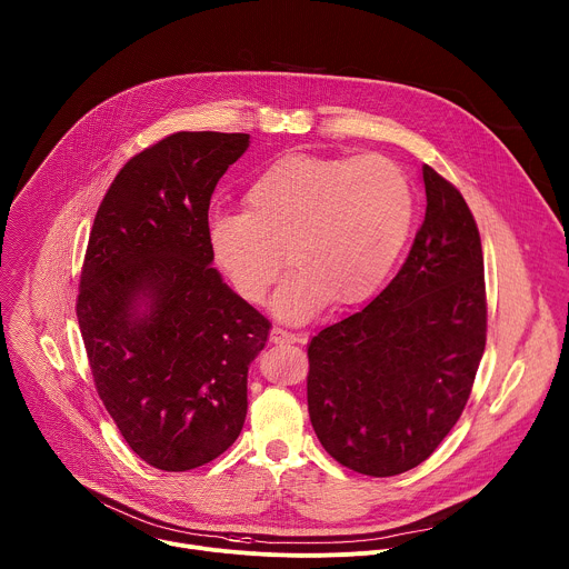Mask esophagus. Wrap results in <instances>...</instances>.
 Listing matches in <instances>:
<instances>
[{
    "label": "esophagus",
    "instance_id": "1",
    "mask_svg": "<svg viewBox=\"0 0 569 569\" xmlns=\"http://www.w3.org/2000/svg\"><path fill=\"white\" fill-rule=\"evenodd\" d=\"M270 342L272 345H292V342H297V338L286 333V331H281V329H272L270 331Z\"/></svg>",
    "mask_w": 569,
    "mask_h": 569
}]
</instances>
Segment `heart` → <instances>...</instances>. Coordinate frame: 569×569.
I'll use <instances>...</instances> for the list:
<instances>
[{"instance_id": "obj_1", "label": "heart", "mask_w": 569, "mask_h": 569, "mask_svg": "<svg viewBox=\"0 0 569 569\" xmlns=\"http://www.w3.org/2000/svg\"><path fill=\"white\" fill-rule=\"evenodd\" d=\"M242 207V213H209L211 259L240 299L261 303L286 254L292 272L272 299L286 323L312 319L329 301L336 308L367 301L415 220L410 180L382 154L281 157L252 180Z\"/></svg>"}]
</instances>
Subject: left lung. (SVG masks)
I'll use <instances>...</instances> for the list:
<instances>
[{"label": "left lung", "mask_w": 569, "mask_h": 569, "mask_svg": "<svg viewBox=\"0 0 569 569\" xmlns=\"http://www.w3.org/2000/svg\"><path fill=\"white\" fill-rule=\"evenodd\" d=\"M410 257L362 310L308 345V415L342 466L391 477L426 461L461 417L486 345L483 257L461 193L421 167Z\"/></svg>", "instance_id": "obj_1"}]
</instances>
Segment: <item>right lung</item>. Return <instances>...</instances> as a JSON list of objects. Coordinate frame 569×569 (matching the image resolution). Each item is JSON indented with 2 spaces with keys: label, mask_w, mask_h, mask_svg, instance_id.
<instances>
[{
  "label": "right lung",
  "mask_w": 569,
  "mask_h": 569,
  "mask_svg": "<svg viewBox=\"0 0 569 569\" xmlns=\"http://www.w3.org/2000/svg\"><path fill=\"white\" fill-rule=\"evenodd\" d=\"M242 132H176L134 154L90 233L78 327L99 396L146 463L213 461L248 415V369L270 321L211 268L204 224Z\"/></svg>",
  "instance_id": "obj_1"
}]
</instances>
